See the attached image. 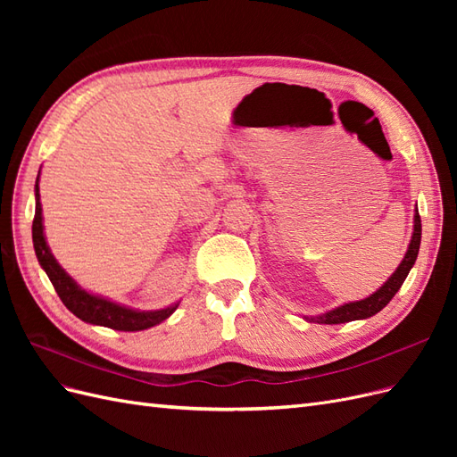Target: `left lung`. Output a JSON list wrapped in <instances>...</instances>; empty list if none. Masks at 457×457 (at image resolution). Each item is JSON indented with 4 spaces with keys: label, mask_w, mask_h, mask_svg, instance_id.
I'll return each instance as SVG.
<instances>
[{
    "label": "left lung",
    "mask_w": 457,
    "mask_h": 457,
    "mask_svg": "<svg viewBox=\"0 0 457 457\" xmlns=\"http://www.w3.org/2000/svg\"><path fill=\"white\" fill-rule=\"evenodd\" d=\"M420 244H421V219L420 213L416 212L413 215V234L411 240L408 245V252L400 262L398 269L391 274V278L386 280L376 294H371L366 299L361 301H353V303H345V305L329 311L326 314L320 316H312L311 322H318V324H345V322H353V320H362V318H370L373 314H378L386 303H389L395 294L400 289V286L404 284L408 272L411 270L413 262L418 259L420 253Z\"/></svg>",
    "instance_id": "left-lung-1"
}]
</instances>
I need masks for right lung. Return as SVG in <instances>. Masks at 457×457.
I'll list each match as a JSON object with an SVG mask.
<instances>
[{
	"label": "right lung",
	"mask_w": 457,
	"mask_h": 457,
	"mask_svg": "<svg viewBox=\"0 0 457 457\" xmlns=\"http://www.w3.org/2000/svg\"><path fill=\"white\" fill-rule=\"evenodd\" d=\"M39 181V175H37ZM36 181V215L32 223V242L36 257L39 261L41 269H44L49 276V280L54 287V292L59 294L64 307L76 314L79 320L112 328L118 331H141L146 328L156 326L163 322L165 318H170L179 303L160 311H133L129 307H121L118 303L108 301L104 297L93 295L86 289H81L72 276H68L66 270L59 265L57 259L53 257L49 245L44 237V223H41V204H39V185Z\"/></svg>",
	"instance_id": "obj_1"
}]
</instances>
